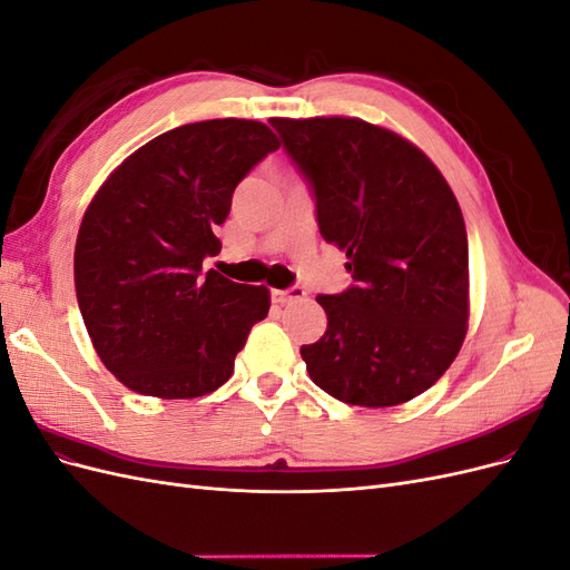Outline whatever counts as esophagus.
Wrapping results in <instances>:
<instances>
[{"label": "esophagus", "mask_w": 570, "mask_h": 570, "mask_svg": "<svg viewBox=\"0 0 570 570\" xmlns=\"http://www.w3.org/2000/svg\"><path fill=\"white\" fill-rule=\"evenodd\" d=\"M304 295H306L304 287L295 285V287H287V289H273L271 299H273V304H289V302L304 299Z\"/></svg>", "instance_id": "esophagus-1"}]
</instances>
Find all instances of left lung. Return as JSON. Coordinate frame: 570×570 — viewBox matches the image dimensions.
<instances>
[{
  "mask_svg": "<svg viewBox=\"0 0 570 570\" xmlns=\"http://www.w3.org/2000/svg\"><path fill=\"white\" fill-rule=\"evenodd\" d=\"M352 285L318 295L327 331L302 344L312 381L354 406H396L452 366L469 321V237L421 149L358 118H271Z\"/></svg>",
  "mask_w": 570,
  "mask_h": 570,
  "instance_id": "obj_1",
  "label": "left lung"
}]
</instances>
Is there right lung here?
I'll use <instances>...</instances> for the list:
<instances>
[{"instance_id":"add662e5","label":"right lung","mask_w":570,"mask_h":570,"mask_svg":"<svg viewBox=\"0 0 570 570\" xmlns=\"http://www.w3.org/2000/svg\"><path fill=\"white\" fill-rule=\"evenodd\" d=\"M281 147L258 120L216 118L168 130L101 185L80 223L76 297L95 350L132 392L189 400L233 375L268 289L202 273L214 228L249 170Z\"/></svg>"}]
</instances>
